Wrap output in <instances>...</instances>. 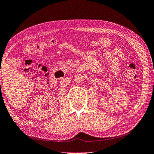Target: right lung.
<instances>
[{
  "label": "right lung",
  "instance_id": "right-lung-1",
  "mask_svg": "<svg viewBox=\"0 0 154 154\" xmlns=\"http://www.w3.org/2000/svg\"><path fill=\"white\" fill-rule=\"evenodd\" d=\"M0 83H1V82H0Z\"/></svg>",
  "mask_w": 154,
  "mask_h": 154
}]
</instances>
